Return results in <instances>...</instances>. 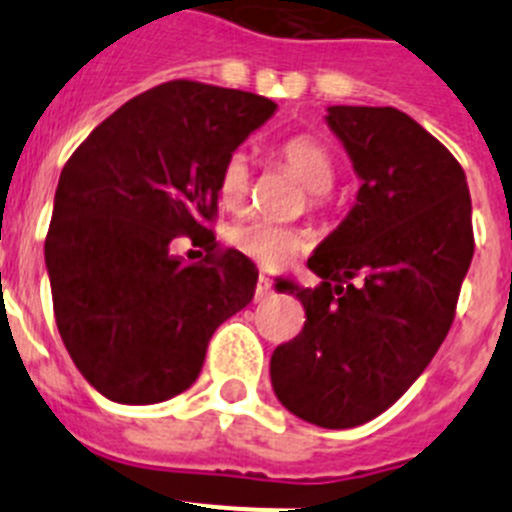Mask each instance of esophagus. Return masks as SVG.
<instances>
[{"label": "esophagus", "mask_w": 512, "mask_h": 512, "mask_svg": "<svg viewBox=\"0 0 512 512\" xmlns=\"http://www.w3.org/2000/svg\"><path fill=\"white\" fill-rule=\"evenodd\" d=\"M269 295H271V287H269V282L264 279V274H261L259 282H256V292H253V300L264 302Z\"/></svg>", "instance_id": "34e87169"}]
</instances>
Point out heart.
<instances>
[{"mask_svg":"<svg viewBox=\"0 0 512 512\" xmlns=\"http://www.w3.org/2000/svg\"><path fill=\"white\" fill-rule=\"evenodd\" d=\"M279 158L300 179L302 187L315 197H323L333 189L336 161H333V153L323 140L297 135L279 148ZM248 189H251V161H248L246 151H233L225 158L220 179H217L220 202L228 210H238L246 202ZM233 243L261 264L282 266L300 248V235L266 223V220H251V223H243L233 230Z\"/></svg>","mask_w":512,"mask_h":512,"instance_id":"heart-1","label":"heart"}]
</instances>
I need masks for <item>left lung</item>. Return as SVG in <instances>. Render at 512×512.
Returning <instances> with one entry per match:
<instances>
[{"instance_id":"8db88e82","label":"left lung","mask_w":512,"mask_h":512,"mask_svg":"<svg viewBox=\"0 0 512 512\" xmlns=\"http://www.w3.org/2000/svg\"><path fill=\"white\" fill-rule=\"evenodd\" d=\"M325 122L361 187L307 259L320 287L277 279L307 320L269 372L289 413L354 428L395 405L449 333L474 253L472 200L459 161L405 112L336 104Z\"/></svg>"}]
</instances>
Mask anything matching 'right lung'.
Segmentation results:
<instances>
[{
	"instance_id": "add662e5",
	"label": "right lung",
	"mask_w": 512,
	"mask_h": 512,
	"mask_svg": "<svg viewBox=\"0 0 512 512\" xmlns=\"http://www.w3.org/2000/svg\"><path fill=\"white\" fill-rule=\"evenodd\" d=\"M277 104L169 81L89 133L63 166L45 238L53 312L76 369L107 400L153 405L200 377L217 325L253 300L241 251L184 264L176 235L210 241L225 158Z\"/></svg>"
}]
</instances>
